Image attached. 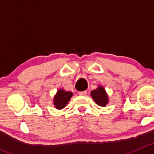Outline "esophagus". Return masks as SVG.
<instances>
[{
    "mask_svg": "<svg viewBox=\"0 0 154 154\" xmlns=\"http://www.w3.org/2000/svg\"><path fill=\"white\" fill-rule=\"evenodd\" d=\"M87 91H79L78 94H80V95H82V96H85L86 94Z\"/></svg>",
    "mask_w": 154,
    "mask_h": 154,
    "instance_id": "obj_1",
    "label": "esophagus"
}]
</instances>
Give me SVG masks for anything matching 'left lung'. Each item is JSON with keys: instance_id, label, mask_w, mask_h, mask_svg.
<instances>
[{"instance_id": "8db88e82", "label": "left lung", "mask_w": 154, "mask_h": 154, "mask_svg": "<svg viewBox=\"0 0 154 154\" xmlns=\"http://www.w3.org/2000/svg\"><path fill=\"white\" fill-rule=\"evenodd\" d=\"M91 97L98 106L105 107L109 103V97L106 90L102 86H98L96 89L91 91Z\"/></svg>"}]
</instances>
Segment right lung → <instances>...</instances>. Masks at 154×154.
<instances>
[{
	"label": "right lung",
	"mask_w": 154,
	"mask_h": 154,
	"mask_svg": "<svg viewBox=\"0 0 154 154\" xmlns=\"http://www.w3.org/2000/svg\"><path fill=\"white\" fill-rule=\"evenodd\" d=\"M73 96V92L66 91L63 88H60L54 97L53 103L57 109H63L69 102Z\"/></svg>",
	"instance_id": "right-lung-1"
}]
</instances>
